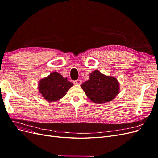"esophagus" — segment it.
<instances>
[{"label":"esophagus","mask_w":158,"mask_h":158,"mask_svg":"<svg viewBox=\"0 0 158 158\" xmlns=\"http://www.w3.org/2000/svg\"><path fill=\"white\" fill-rule=\"evenodd\" d=\"M73 83H74V84H78V85H80V84H82V81H81V80H79V79H78V80H74V82H73Z\"/></svg>","instance_id":"1"}]
</instances>
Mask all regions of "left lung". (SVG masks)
<instances>
[{
    "label": "left lung",
    "mask_w": 158,
    "mask_h": 158,
    "mask_svg": "<svg viewBox=\"0 0 158 158\" xmlns=\"http://www.w3.org/2000/svg\"><path fill=\"white\" fill-rule=\"evenodd\" d=\"M81 87L91 101L99 104L112 101L120 89L116 78L104 75L98 70L89 74V79Z\"/></svg>",
    "instance_id": "1"
}]
</instances>
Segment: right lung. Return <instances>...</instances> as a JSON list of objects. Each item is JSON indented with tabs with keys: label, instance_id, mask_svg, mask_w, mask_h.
Here are the masks:
<instances>
[{
	"label": "right lung",
	"instance_id": "1",
	"mask_svg": "<svg viewBox=\"0 0 158 158\" xmlns=\"http://www.w3.org/2000/svg\"><path fill=\"white\" fill-rule=\"evenodd\" d=\"M39 92L47 101L56 102L66 94L73 84L67 80V78L56 72H53L39 82Z\"/></svg>",
	"mask_w": 158,
	"mask_h": 158
}]
</instances>
